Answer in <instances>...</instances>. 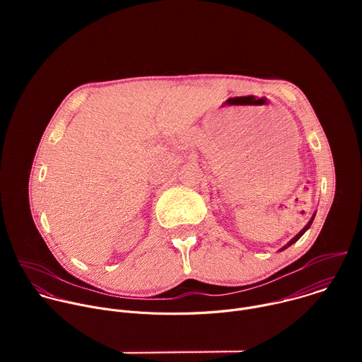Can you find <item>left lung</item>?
Listing matches in <instances>:
<instances>
[{
  "instance_id": "1",
  "label": "left lung",
  "mask_w": 362,
  "mask_h": 362,
  "mask_svg": "<svg viewBox=\"0 0 362 362\" xmlns=\"http://www.w3.org/2000/svg\"><path fill=\"white\" fill-rule=\"evenodd\" d=\"M314 218H315V215L311 218V221H309V222L306 223V226H305V228H303V229H302V230H300V232H299L296 236H293V238H292V239H291V240H289V242H288V243H286L284 247H281V250H285L286 247H289V246H291L292 243H295V242H296V240H298V239H299V238H300V236H302V235H303V233H305V232H306L309 228H311V225H313V222H314Z\"/></svg>"
}]
</instances>
